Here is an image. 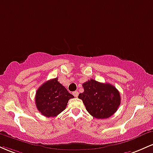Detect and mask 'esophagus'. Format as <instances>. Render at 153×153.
<instances>
[{"instance_id":"1","label":"esophagus","mask_w":153,"mask_h":153,"mask_svg":"<svg viewBox=\"0 0 153 153\" xmlns=\"http://www.w3.org/2000/svg\"><path fill=\"white\" fill-rule=\"evenodd\" d=\"M73 96H75V97H78L79 93L78 92V91H74V92L73 93Z\"/></svg>"}]
</instances>
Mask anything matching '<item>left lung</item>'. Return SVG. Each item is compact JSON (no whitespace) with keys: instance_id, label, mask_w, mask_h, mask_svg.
Here are the masks:
<instances>
[{"instance_id":"obj_1","label":"left lung","mask_w":153,"mask_h":153,"mask_svg":"<svg viewBox=\"0 0 153 153\" xmlns=\"http://www.w3.org/2000/svg\"><path fill=\"white\" fill-rule=\"evenodd\" d=\"M84 92L80 94L85 108L96 119H107L112 116L120 106L119 91L109 83H103L91 79L82 84Z\"/></svg>"}]
</instances>
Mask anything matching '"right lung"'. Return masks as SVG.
<instances>
[{"mask_svg":"<svg viewBox=\"0 0 153 153\" xmlns=\"http://www.w3.org/2000/svg\"><path fill=\"white\" fill-rule=\"evenodd\" d=\"M74 98L57 78L43 83L36 92L35 103L39 111L47 117H54L65 109L68 101Z\"/></svg>","mask_w":153,"mask_h":153,"instance_id":"1","label":"right lung"}]
</instances>
